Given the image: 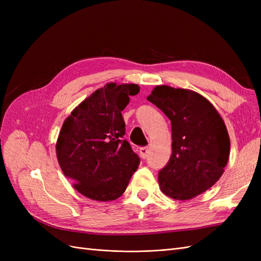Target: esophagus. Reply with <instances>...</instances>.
Masks as SVG:
<instances>
[{
	"label": "esophagus",
	"mask_w": 261,
	"mask_h": 261,
	"mask_svg": "<svg viewBox=\"0 0 261 261\" xmlns=\"http://www.w3.org/2000/svg\"><path fill=\"white\" fill-rule=\"evenodd\" d=\"M139 152H140L141 158H143V159H146V158L148 156V147H143V148H140Z\"/></svg>",
	"instance_id": "obj_1"
}]
</instances>
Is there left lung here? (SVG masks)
Returning a JSON list of instances; mask_svg holds the SVG:
<instances>
[{
    "instance_id": "8db88e82",
    "label": "left lung",
    "mask_w": 261,
    "mask_h": 261,
    "mask_svg": "<svg viewBox=\"0 0 261 261\" xmlns=\"http://www.w3.org/2000/svg\"><path fill=\"white\" fill-rule=\"evenodd\" d=\"M172 126V155L159 171L161 191L185 200L206 192L224 172L230 137L210 102L192 90L156 86L147 98Z\"/></svg>"
}]
</instances>
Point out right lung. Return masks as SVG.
I'll return each instance as SVG.
<instances>
[{
  "mask_svg": "<svg viewBox=\"0 0 261 261\" xmlns=\"http://www.w3.org/2000/svg\"><path fill=\"white\" fill-rule=\"evenodd\" d=\"M135 84H108L84 100L63 123L57 155L64 175L84 196L93 200L118 198L138 169L140 158L124 140L122 111Z\"/></svg>",
  "mask_w": 261,
  "mask_h": 261,
  "instance_id": "1",
  "label": "right lung"
}]
</instances>
